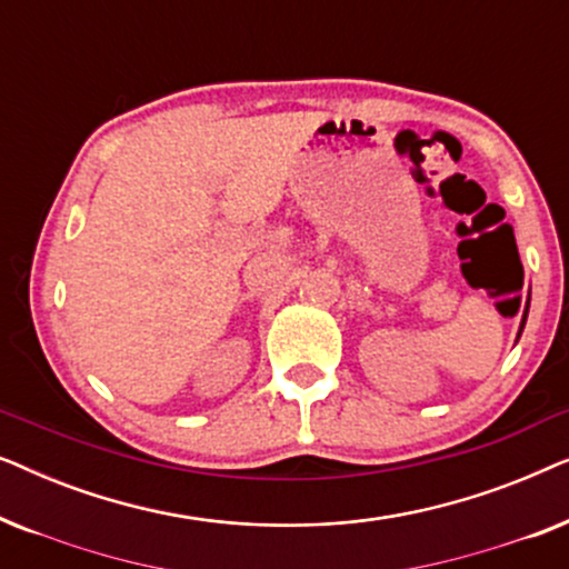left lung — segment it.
Instances as JSON below:
<instances>
[{"instance_id":"left-lung-1","label":"left lung","mask_w":569,"mask_h":569,"mask_svg":"<svg viewBox=\"0 0 569 569\" xmlns=\"http://www.w3.org/2000/svg\"><path fill=\"white\" fill-rule=\"evenodd\" d=\"M523 326H526V318H523V323H520V331H523Z\"/></svg>"}]
</instances>
